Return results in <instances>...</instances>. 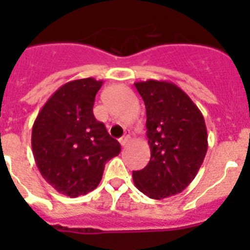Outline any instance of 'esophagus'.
Returning a JSON list of instances; mask_svg holds the SVG:
<instances>
[{
  "label": "esophagus",
  "instance_id": "esophagus-1",
  "mask_svg": "<svg viewBox=\"0 0 250 250\" xmlns=\"http://www.w3.org/2000/svg\"><path fill=\"white\" fill-rule=\"evenodd\" d=\"M129 141H130V135H129V133H127V134L123 135V137L121 138V139H120V144H121V145H122V146H127Z\"/></svg>",
  "mask_w": 250,
  "mask_h": 250
}]
</instances>
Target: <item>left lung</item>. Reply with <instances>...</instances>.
I'll list each match as a JSON object with an SVG mask.
<instances>
[{
  "label": "left lung",
  "mask_w": 250,
  "mask_h": 250,
  "mask_svg": "<svg viewBox=\"0 0 250 250\" xmlns=\"http://www.w3.org/2000/svg\"><path fill=\"white\" fill-rule=\"evenodd\" d=\"M145 103L151 157L133 181L144 195L162 200L178 195L202 166L208 135L202 112L181 88L168 81L134 83Z\"/></svg>",
  "instance_id": "left-lung-1"
}]
</instances>
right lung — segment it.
<instances>
[{
	"label": "right lung",
	"instance_id": "right-lung-1",
	"mask_svg": "<svg viewBox=\"0 0 250 250\" xmlns=\"http://www.w3.org/2000/svg\"><path fill=\"white\" fill-rule=\"evenodd\" d=\"M103 81H70L47 100L32 125L31 146L40 173L59 193L87 195L99 185L105 163L121 152L93 115Z\"/></svg>",
	"mask_w": 250,
	"mask_h": 250
}]
</instances>
